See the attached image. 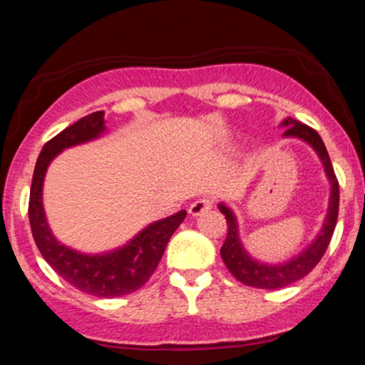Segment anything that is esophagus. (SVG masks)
Returning a JSON list of instances; mask_svg holds the SVG:
<instances>
[{
  "instance_id": "esophagus-1",
  "label": "esophagus",
  "mask_w": 365,
  "mask_h": 365,
  "mask_svg": "<svg viewBox=\"0 0 365 365\" xmlns=\"http://www.w3.org/2000/svg\"><path fill=\"white\" fill-rule=\"evenodd\" d=\"M212 207V200L207 199V197H202V199H197L192 202L190 209H188V212H190L192 216H200L202 212L209 211V209Z\"/></svg>"
}]
</instances>
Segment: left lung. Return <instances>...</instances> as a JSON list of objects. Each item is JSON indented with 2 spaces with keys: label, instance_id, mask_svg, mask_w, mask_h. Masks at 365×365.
Listing matches in <instances>:
<instances>
[{
  "label": "left lung",
  "instance_id": "8db88e82",
  "mask_svg": "<svg viewBox=\"0 0 365 365\" xmlns=\"http://www.w3.org/2000/svg\"><path fill=\"white\" fill-rule=\"evenodd\" d=\"M283 127H287L283 132L284 137H299V139L309 142L316 149V153L319 154L322 165L326 168V173H328V178L331 180V200L328 216H326V223L322 226L321 233L317 235L316 240L312 242V245L309 249H305L300 255H297L295 259H292V261L284 264H276V266L255 261V259H252L245 252L240 240H238L235 216H233V212L225 204H220V211L225 215L226 226H228L225 244L221 247L223 262L230 269V273L235 276L240 283L254 288H266V290H276V288H283L299 282V279L307 276L317 266V262L321 261L326 249H328L331 237H333L334 226H336L338 220V207H340L338 178L334 175L329 154L326 150V145L319 137V133L309 127V125L300 123V121L293 118L284 120Z\"/></svg>",
  "mask_w": 365,
  "mask_h": 365
}]
</instances>
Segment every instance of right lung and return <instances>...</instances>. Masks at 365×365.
<instances>
[{
  "mask_svg": "<svg viewBox=\"0 0 365 365\" xmlns=\"http://www.w3.org/2000/svg\"><path fill=\"white\" fill-rule=\"evenodd\" d=\"M103 130L104 111H96L75 121L73 125L54 135L51 140L46 142L32 175L29 221L37 249L65 282L89 295L111 299V297L127 295L144 287L156 271L171 235L185 220L187 211H180L177 215L156 221L123 249L110 254L86 255L58 244L46 223L43 197H41L46 170L51 159L63 149L94 139Z\"/></svg>",
  "mask_w": 365,
  "mask_h": 365,
  "instance_id": "1",
  "label": "right lung"
}]
</instances>
